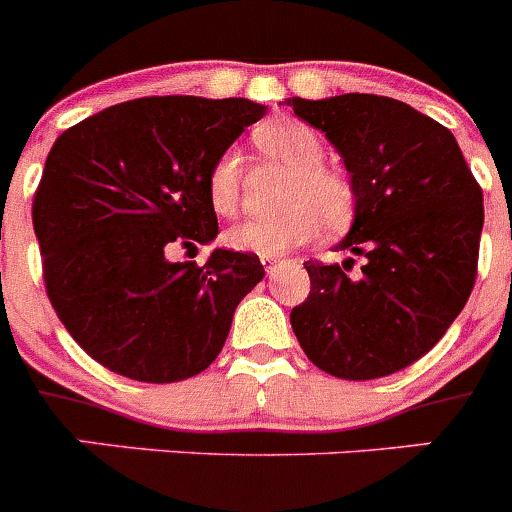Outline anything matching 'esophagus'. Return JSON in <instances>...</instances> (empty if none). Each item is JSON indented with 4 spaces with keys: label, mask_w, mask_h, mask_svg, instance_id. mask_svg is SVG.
Wrapping results in <instances>:
<instances>
[{
    "label": "esophagus",
    "mask_w": 512,
    "mask_h": 512,
    "mask_svg": "<svg viewBox=\"0 0 512 512\" xmlns=\"http://www.w3.org/2000/svg\"><path fill=\"white\" fill-rule=\"evenodd\" d=\"M261 264H264L266 271H271L279 264V256H261Z\"/></svg>",
    "instance_id": "34e87169"
}]
</instances>
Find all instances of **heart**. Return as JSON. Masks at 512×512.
I'll use <instances>...</instances> for the list:
<instances>
[{
    "mask_svg": "<svg viewBox=\"0 0 512 512\" xmlns=\"http://www.w3.org/2000/svg\"><path fill=\"white\" fill-rule=\"evenodd\" d=\"M261 156L287 166L289 174L279 189L282 210L256 217L225 233L235 251L256 256H279L289 248L318 238L323 223L341 230L354 217L356 194L351 182L333 166L323 164V140L310 125L295 117L259 122L251 133ZM207 200L217 215H235L241 207V161L235 153H220L205 179Z\"/></svg>",
    "mask_w": 512,
    "mask_h": 512,
    "instance_id": "heart-1",
    "label": "heart"
}]
</instances>
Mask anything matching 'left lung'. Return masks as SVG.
Segmentation results:
<instances>
[{"instance_id": "1", "label": "left lung", "mask_w": 512, "mask_h": 512, "mask_svg": "<svg viewBox=\"0 0 512 512\" xmlns=\"http://www.w3.org/2000/svg\"><path fill=\"white\" fill-rule=\"evenodd\" d=\"M297 117L341 153L356 194L336 246L364 259L359 277L305 261L310 295L289 315L312 364L377 379L425 356L464 310L477 279L482 189L454 135L410 104L377 94L292 97Z\"/></svg>"}]
</instances>
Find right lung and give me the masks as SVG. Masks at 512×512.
I'll return each instance as SVG.
<instances>
[{
  "label": "right lung",
  "instance_id": "right-lung-1",
  "mask_svg": "<svg viewBox=\"0 0 512 512\" xmlns=\"http://www.w3.org/2000/svg\"><path fill=\"white\" fill-rule=\"evenodd\" d=\"M251 99L143 97L58 135L33 200L53 310L94 361L138 382H179L223 351L238 302L264 279L256 253L207 246V171L261 120Z\"/></svg>",
  "mask_w": 512,
  "mask_h": 512
}]
</instances>
